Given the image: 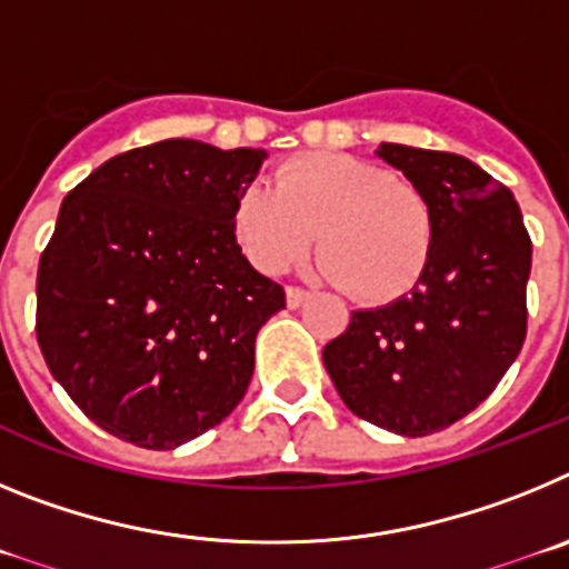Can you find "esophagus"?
Masks as SVG:
<instances>
[{
	"mask_svg": "<svg viewBox=\"0 0 569 569\" xmlns=\"http://www.w3.org/2000/svg\"><path fill=\"white\" fill-rule=\"evenodd\" d=\"M284 296H288V308H299V305H305V299H308V290H301V288H293L290 284L288 290H284Z\"/></svg>",
	"mask_w": 569,
	"mask_h": 569,
	"instance_id": "esophagus-1",
	"label": "esophagus"
}]
</instances>
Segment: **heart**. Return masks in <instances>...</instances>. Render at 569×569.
<instances>
[{
  "instance_id": "b5f03b06",
  "label": "heart",
  "mask_w": 569,
  "mask_h": 569,
  "mask_svg": "<svg viewBox=\"0 0 569 569\" xmlns=\"http://www.w3.org/2000/svg\"><path fill=\"white\" fill-rule=\"evenodd\" d=\"M319 230L321 270L365 305L416 288L436 244V210L419 184L353 153L310 150L276 170V188L250 182L233 202V236L261 273L308 256Z\"/></svg>"
}]
</instances>
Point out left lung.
<instances>
[{
	"mask_svg": "<svg viewBox=\"0 0 569 569\" xmlns=\"http://www.w3.org/2000/svg\"><path fill=\"white\" fill-rule=\"evenodd\" d=\"M379 156L433 202V256L410 296L350 316L325 367L359 419L416 439L476 410L519 356L532 241L510 190L465 156L393 142Z\"/></svg>",
	"mask_w": 569,
	"mask_h": 569,
	"instance_id": "8db88e82",
	"label": "left lung"
}]
</instances>
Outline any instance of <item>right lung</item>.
I'll return each mask as SVG.
<instances>
[{
    "label": "right lung",
    "instance_id": "1",
    "mask_svg": "<svg viewBox=\"0 0 569 569\" xmlns=\"http://www.w3.org/2000/svg\"><path fill=\"white\" fill-rule=\"evenodd\" d=\"M264 150L133 148L64 196L37 273V339L64 393L116 439L170 450L233 413L284 288L250 268L233 202Z\"/></svg>",
    "mask_w": 569,
    "mask_h": 569
}]
</instances>
